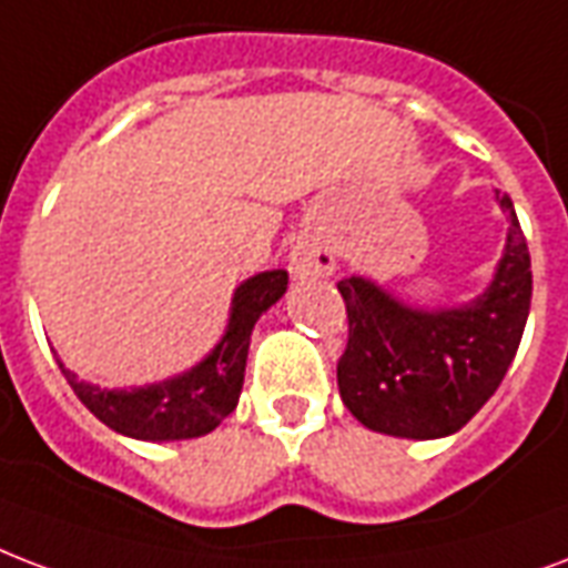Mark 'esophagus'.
Listing matches in <instances>:
<instances>
[{
	"instance_id": "1",
	"label": "esophagus",
	"mask_w": 568,
	"mask_h": 568,
	"mask_svg": "<svg viewBox=\"0 0 568 568\" xmlns=\"http://www.w3.org/2000/svg\"><path fill=\"white\" fill-rule=\"evenodd\" d=\"M288 267L294 276H331L336 258L318 237H301L288 253Z\"/></svg>"
}]
</instances>
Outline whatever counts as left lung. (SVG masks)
Wrapping results in <instances>:
<instances>
[{
    "label": "left lung",
    "mask_w": 568,
    "mask_h": 568,
    "mask_svg": "<svg viewBox=\"0 0 568 568\" xmlns=\"http://www.w3.org/2000/svg\"><path fill=\"white\" fill-rule=\"evenodd\" d=\"M509 220L495 280L470 303L417 310L366 276L339 288L348 345L336 363L345 408L393 438H447L500 387L525 333L534 274L513 199L497 190Z\"/></svg>",
    "instance_id": "1"
}]
</instances>
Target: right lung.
Here are the masks:
<instances>
[{
    "instance_id": "add662e5",
    "label": "right lung",
    "mask_w": 568,
    "mask_h": 568,
    "mask_svg": "<svg viewBox=\"0 0 568 568\" xmlns=\"http://www.w3.org/2000/svg\"><path fill=\"white\" fill-rule=\"evenodd\" d=\"M288 288L285 271H265L255 274L235 288L232 313L223 339L214 352L193 369L181 372L175 378L149 384V387L106 389L98 384H85L64 369H59L94 417L106 423L112 432L136 440H187L202 438L214 432L223 419L235 410L241 387H244L246 352L250 333L258 315L267 313Z\"/></svg>"
}]
</instances>
